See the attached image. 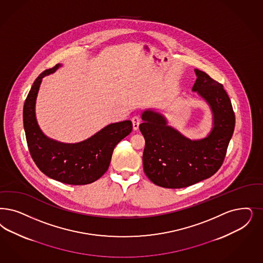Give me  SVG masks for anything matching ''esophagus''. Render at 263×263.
<instances>
[{
    "label": "esophagus",
    "instance_id": "34e87169",
    "mask_svg": "<svg viewBox=\"0 0 263 263\" xmlns=\"http://www.w3.org/2000/svg\"><path fill=\"white\" fill-rule=\"evenodd\" d=\"M132 124H133V129L136 131L139 129V125H140V123H141V118L140 117H138V116H135V117H133L132 118Z\"/></svg>",
    "mask_w": 263,
    "mask_h": 263
}]
</instances>
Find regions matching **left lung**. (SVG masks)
<instances>
[{
  "label": "left lung",
  "instance_id": "1",
  "mask_svg": "<svg viewBox=\"0 0 263 263\" xmlns=\"http://www.w3.org/2000/svg\"><path fill=\"white\" fill-rule=\"evenodd\" d=\"M197 80L192 90L208 102L214 127L208 137L191 141L167 125L158 112L145 110L140 131L145 138L143 165L146 177L165 189H182L212 177L226 158L235 127L231 101L221 83L195 69Z\"/></svg>",
  "mask_w": 263,
  "mask_h": 263
}]
</instances>
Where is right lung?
<instances>
[{
    "label": "right lung",
    "mask_w": 263,
    "mask_h": 263,
    "mask_svg": "<svg viewBox=\"0 0 263 263\" xmlns=\"http://www.w3.org/2000/svg\"><path fill=\"white\" fill-rule=\"evenodd\" d=\"M60 65L42 72L33 83L23 108L28 148L37 168L63 183L82 185L97 181L109 168L115 146L132 131V122L111 123L78 144H63L45 136L36 123L35 104L42 79Z\"/></svg>",
    "instance_id": "add662e5"
}]
</instances>
